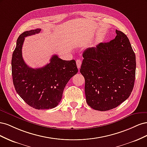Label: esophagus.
Wrapping results in <instances>:
<instances>
[{
    "mask_svg": "<svg viewBox=\"0 0 147 147\" xmlns=\"http://www.w3.org/2000/svg\"><path fill=\"white\" fill-rule=\"evenodd\" d=\"M76 64H77L78 69H80V67H81V65H82V61L80 59H77L76 61Z\"/></svg>",
    "mask_w": 147,
    "mask_h": 147,
    "instance_id": "34e87169",
    "label": "esophagus"
}]
</instances>
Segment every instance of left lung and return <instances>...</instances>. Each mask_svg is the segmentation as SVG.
I'll list each match as a JSON object with an SVG mask.
<instances>
[{"instance_id": "8db88e82", "label": "left lung", "mask_w": 147, "mask_h": 147, "mask_svg": "<svg viewBox=\"0 0 147 147\" xmlns=\"http://www.w3.org/2000/svg\"><path fill=\"white\" fill-rule=\"evenodd\" d=\"M115 38L83 53L80 73L89 106L107 111L117 107L131 94L136 78V55L129 40L116 30Z\"/></svg>"}]
</instances>
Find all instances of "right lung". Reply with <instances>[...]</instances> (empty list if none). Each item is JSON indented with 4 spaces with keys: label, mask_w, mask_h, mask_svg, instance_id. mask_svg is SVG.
<instances>
[{
    "label": "right lung",
    "mask_w": 147,
    "mask_h": 147,
    "mask_svg": "<svg viewBox=\"0 0 147 147\" xmlns=\"http://www.w3.org/2000/svg\"><path fill=\"white\" fill-rule=\"evenodd\" d=\"M40 30L37 29L22 33L11 59L13 82L16 92L29 106L38 110L53 109L58 105L67 83L78 72L74 59L63 60L56 55L42 68H31L25 63L22 56L24 38Z\"/></svg>",
    "instance_id": "right-lung-1"
}]
</instances>
